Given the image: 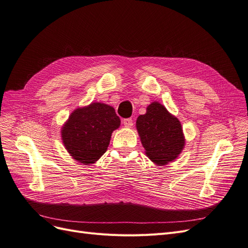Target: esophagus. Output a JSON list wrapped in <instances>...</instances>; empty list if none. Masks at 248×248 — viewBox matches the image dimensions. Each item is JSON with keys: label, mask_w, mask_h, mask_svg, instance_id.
I'll return each mask as SVG.
<instances>
[{"label": "esophagus", "mask_w": 248, "mask_h": 248, "mask_svg": "<svg viewBox=\"0 0 248 248\" xmlns=\"http://www.w3.org/2000/svg\"><path fill=\"white\" fill-rule=\"evenodd\" d=\"M123 125H124L125 127L130 128V127H132V126H133V120H132L131 118L124 119V120H123Z\"/></svg>", "instance_id": "obj_1"}]
</instances>
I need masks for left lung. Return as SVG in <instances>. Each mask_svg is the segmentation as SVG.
<instances>
[{
    "label": "left lung",
    "instance_id": "obj_1",
    "mask_svg": "<svg viewBox=\"0 0 248 248\" xmlns=\"http://www.w3.org/2000/svg\"><path fill=\"white\" fill-rule=\"evenodd\" d=\"M136 129L145 155L155 165L173 162L183 151L185 137L180 121L158 102L148 105L146 113L138 116Z\"/></svg>",
    "mask_w": 248,
    "mask_h": 248
}]
</instances>
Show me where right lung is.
I'll use <instances>...</instances> for the list:
<instances>
[{"instance_id":"1","label":"right lung","mask_w":248,"mask_h":248,"mask_svg":"<svg viewBox=\"0 0 248 248\" xmlns=\"http://www.w3.org/2000/svg\"><path fill=\"white\" fill-rule=\"evenodd\" d=\"M115 108L103 103L77 108L61 129L68 154L78 163L94 164L108 150L114 130L120 127Z\"/></svg>"}]
</instances>
